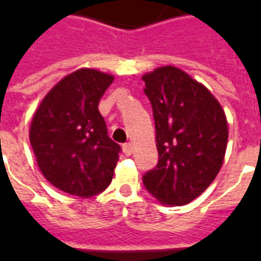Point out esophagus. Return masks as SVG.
Returning a JSON list of instances; mask_svg holds the SVG:
<instances>
[{
  "mask_svg": "<svg viewBox=\"0 0 261 261\" xmlns=\"http://www.w3.org/2000/svg\"><path fill=\"white\" fill-rule=\"evenodd\" d=\"M123 152L128 156V155H131V152H133V144L131 142H125L124 145H123Z\"/></svg>",
  "mask_w": 261,
  "mask_h": 261,
  "instance_id": "obj_1",
  "label": "esophagus"
}]
</instances>
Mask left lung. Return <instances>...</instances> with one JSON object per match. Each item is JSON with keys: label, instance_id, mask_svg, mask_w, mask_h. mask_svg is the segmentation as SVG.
<instances>
[{"label": "left lung", "instance_id": "left-lung-1", "mask_svg": "<svg viewBox=\"0 0 261 261\" xmlns=\"http://www.w3.org/2000/svg\"><path fill=\"white\" fill-rule=\"evenodd\" d=\"M152 105L156 168L144 185L161 204L185 205L217 177L228 144V121L221 103L198 81L173 65L142 75Z\"/></svg>", "mask_w": 261, "mask_h": 261}]
</instances>
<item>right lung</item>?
<instances>
[{
    "label": "right lung",
    "instance_id": "1",
    "mask_svg": "<svg viewBox=\"0 0 261 261\" xmlns=\"http://www.w3.org/2000/svg\"><path fill=\"white\" fill-rule=\"evenodd\" d=\"M114 76L93 68L65 75L43 97L29 128L43 176L71 196L89 198L110 185L120 145L108 136L99 100Z\"/></svg>",
    "mask_w": 261,
    "mask_h": 261
}]
</instances>
